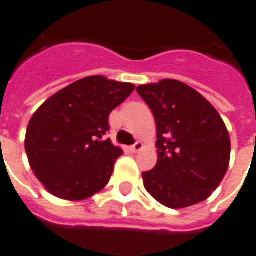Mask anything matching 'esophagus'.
<instances>
[{
	"mask_svg": "<svg viewBox=\"0 0 256 256\" xmlns=\"http://www.w3.org/2000/svg\"><path fill=\"white\" fill-rule=\"evenodd\" d=\"M142 148H144V144L140 142H137L134 146H132V148H130V150L133 151V152H138V151H142Z\"/></svg>",
	"mask_w": 256,
	"mask_h": 256,
	"instance_id": "esophagus-1",
	"label": "esophagus"
}]
</instances>
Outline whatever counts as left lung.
<instances>
[{
    "mask_svg": "<svg viewBox=\"0 0 256 256\" xmlns=\"http://www.w3.org/2000/svg\"><path fill=\"white\" fill-rule=\"evenodd\" d=\"M157 126L158 161L142 172L144 188L170 208L206 200L230 164L228 130L214 106L192 86L161 80L137 86Z\"/></svg>",
    "mask_w": 256,
    "mask_h": 256,
    "instance_id": "obj_1",
    "label": "left lung"
}]
</instances>
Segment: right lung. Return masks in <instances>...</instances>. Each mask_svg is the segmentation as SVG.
<instances>
[{"instance_id": "add662e5", "label": "right lung", "mask_w": 256, "mask_h": 256, "mask_svg": "<svg viewBox=\"0 0 256 256\" xmlns=\"http://www.w3.org/2000/svg\"><path fill=\"white\" fill-rule=\"evenodd\" d=\"M130 82L92 76L78 80L42 104L29 120L25 150L48 194L85 200L108 185L123 154L104 136L108 118L134 91Z\"/></svg>"}]
</instances>
